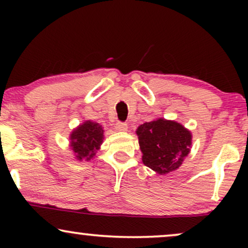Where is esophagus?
I'll return each mask as SVG.
<instances>
[{"instance_id":"esophagus-1","label":"esophagus","mask_w":248,"mask_h":248,"mask_svg":"<svg viewBox=\"0 0 248 248\" xmlns=\"http://www.w3.org/2000/svg\"><path fill=\"white\" fill-rule=\"evenodd\" d=\"M115 129L118 130V132L124 133L128 130V126H127V124H124V122H118V124H115Z\"/></svg>"}]
</instances>
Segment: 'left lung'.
<instances>
[{
  "label": "left lung",
  "instance_id": "left-lung-1",
  "mask_svg": "<svg viewBox=\"0 0 248 248\" xmlns=\"http://www.w3.org/2000/svg\"><path fill=\"white\" fill-rule=\"evenodd\" d=\"M142 162L158 175L177 170L189 155L192 134L179 122L158 118L136 129Z\"/></svg>",
  "mask_w": 248,
  "mask_h": 248
}]
</instances>
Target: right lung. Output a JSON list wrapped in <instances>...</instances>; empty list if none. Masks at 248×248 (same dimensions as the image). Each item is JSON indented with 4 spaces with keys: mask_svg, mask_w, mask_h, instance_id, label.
<instances>
[{
    "mask_svg": "<svg viewBox=\"0 0 248 248\" xmlns=\"http://www.w3.org/2000/svg\"><path fill=\"white\" fill-rule=\"evenodd\" d=\"M104 128L98 122L86 120L70 134V149L77 161H90L104 142Z\"/></svg>",
    "mask_w": 248,
    "mask_h": 248,
    "instance_id": "1",
    "label": "right lung"
}]
</instances>
